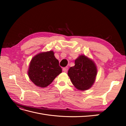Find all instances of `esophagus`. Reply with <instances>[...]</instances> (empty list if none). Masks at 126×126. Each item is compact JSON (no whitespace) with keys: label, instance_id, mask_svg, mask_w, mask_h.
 Here are the masks:
<instances>
[{"label":"esophagus","instance_id":"34e87169","mask_svg":"<svg viewBox=\"0 0 126 126\" xmlns=\"http://www.w3.org/2000/svg\"><path fill=\"white\" fill-rule=\"evenodd\" d=\"M63 71L64 72H67V71H68V67H64V68H63Z\"/></svg>","mask_w":126,"mask_h":126}]
</instances>
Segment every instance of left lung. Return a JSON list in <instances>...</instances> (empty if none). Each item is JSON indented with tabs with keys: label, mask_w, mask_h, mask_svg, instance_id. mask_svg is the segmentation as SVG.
<instances>
[{
	"label": "left lung",
	"mask_w": 126,
	"mask_h": 126,
	"mask_svg": "<svg viewBox=\"0 0 126 126\" xmlns=\"http://www.w3.org/2000/svg\"><path fill=\"white\" fill-rule=\"evenodd\" d=\"M75 65L71 67L68 75L76 88L86 90L93 86L96 80L97 68L94 60L81 55L75 61Z\"/></svg>",
	"instance_id": "left-lung-1"
}]
</instances>
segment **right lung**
I'll return each mask as SVG.
<instances>
[{
    "instance_id": "1",
    "label": "right lung",
    "mask_w": 126,
    "mask_h": 126,
    "mask_svg": "<svg viewBox=\"0 0 126 126\" xmlns=\"http://www.w3.org/2000/svg\"><path fill=\"white\" fill-rule=\"evenodd\" d=\"M62 72L58 60L55 58L54 52L50 50L40 52L33 57L29 63L28 75L35 85L45 88Z\"/></svg>"
}]
</instances>
